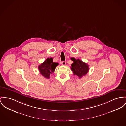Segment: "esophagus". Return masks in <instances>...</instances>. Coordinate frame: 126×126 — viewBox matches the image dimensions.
Listing matches in <instances>:
<instances>
[{
    "label": "esophagus",
    "mask_w": 126,
    "mask_h": 126,
    "mask_svg": "<svg viewBox=\"0 0 126 126\" xmlns=\"http://www.w3.org/2000/svg\"><path fill=\"white\" fill-rule=\"evenodd\" d=\"M62 65H65L66 64V62L65 61H63V62H62Z\"/></svg>",
    "instance_id": "obj_1"
}]
</instances>
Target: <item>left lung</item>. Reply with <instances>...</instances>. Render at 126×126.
Wrapping results in <instances>:
<instances>
[{
  "label": "left lung",
  "mask_w": 126,
  "mask_h": 126,
  "mask_svg": "<svg viewBox=\"0 0 126 126\" xmlns=\"http://www.w3.org/2000/svg\"><path fill=\"white\" fill-rule=\"evenodd\" d=\"M74 63L71 64V67L73 72L74 75H76L79 78L85 76L89 71V65L83 62L80 59H76L75 58H71Z\"/></svg>",
  "instance_id": "left-lung-1"
}]
</instances>
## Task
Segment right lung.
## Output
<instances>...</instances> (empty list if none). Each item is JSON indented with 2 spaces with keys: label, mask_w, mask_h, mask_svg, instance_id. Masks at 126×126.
<instances>
[{
  "label": "right lung",
  "mask_w": 126,
  "mask_h": 126,
  "mask_svg": "<svg viewBox=\"0 0 126 126\" xmlns=\"http://www.w3.org/2000/svg\"><path fill=\"white\" fill-rule=\"evenodd\" d=\"M58 63L53 62L52 58L46 59L38 67L41 74L47 79L50 78V75L54 73L55 68L58 65Z\"/></svg>",
  "instance_id": "1"
}]
</instances>
